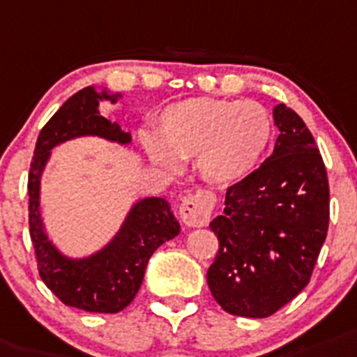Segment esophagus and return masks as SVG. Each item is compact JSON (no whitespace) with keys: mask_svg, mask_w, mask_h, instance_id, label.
<instances>
[{"mask_svg":"<svg viewBox=\"0 0 357 357\" xmlns=\"http://www.w3.org/2000/svg\"><path fill=\"white\" fill-rule=\"evenodd\" d=\"M214 194L206 192V190L187 194L181 199V206H179L181 221L188 227H205L214 211Z\"/></svg>","mask_w":357,"mask_h":357,"instance_id":"obj_1","label":"esophagus"}]
</instances>
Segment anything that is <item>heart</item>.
<instances>
[{"instance_id":"obj_1","label":"heart","mask_w":357,"mask_h":357,"mask_svg":"<svg viewBox=\"0 0 357 357\" xmlns=\"http://www.w3.org/2000/svg\"><path fill=\"white\" fill-rule=\"evenodd\" d=\"M274 137L271 112L256 101L194 98L170 105L158 134L143 145L154 161L176 170L178 160H194L202 178L230 185L252 172Z\"/></svg>"}]
</instances>
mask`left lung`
<instances>
[{
    "label": "left lung",
    "mask_w": 357,
    "mask_h": 357,
    "mask_svg": "<svg viewBox=\"0 0 357 357\" xmlns=\"http://www.w3.org/2000/svg\"><path fill=\"white\" fill-rule=\"evenodd\" d=\"M274 152L230 185L223 215L211 221L220 250L206 272L225 312L268 317L308 285L325 243L328 178L312 134L285 105L274 109Z\"/></svg>",
    "instance_id": "8db88e82"
}]
</instances>
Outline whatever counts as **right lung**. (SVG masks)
Instances as JSON below:
<instances>
[{
    "label": "right lung",
    "instance_id": "right-lung-1",
    "mask_svg": "<svg viewBox=\"0 0 357 357\" xmlns=\"http://www.w3.org/2000/svg\"><path fill=\"white\" fill-rule=\"evenodd\" d=\"M100 98L114 101L107 92L100 94L94 86H86L68 98L41 128L26 185L29 232L40 278L59 301L85 312L116 314L132 301L142 287L146 263L155 248L179 234V223L169 203L161 197H149L136 203L110 245L86 259L61 256L45 236L40 218V178L50 149L89 134L110 142H130V134L98 112Z\"/></svg>",
    "mask_w": 357,
    "mask_h": 357
}]
</instances>
